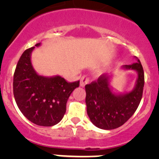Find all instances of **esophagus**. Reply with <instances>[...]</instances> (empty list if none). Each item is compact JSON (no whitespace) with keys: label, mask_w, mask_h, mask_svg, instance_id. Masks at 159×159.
<instances>
[{"label":"esophagus","mask_w":159,"mask_h":159,"mask_svg":"<svg viewBox=\"0 0 159 159\" xmlns=\"http://www.w3.org/2000/svg\"><path fill=\"white\" fill-rule=\"evenodd\" d=\"M90 81L89 78L87 76V75H84V76L81 77V81H80V85L81 87H84L87 84H89Z\"/></svg>","instance_id":"obj_1"}]
</instances>
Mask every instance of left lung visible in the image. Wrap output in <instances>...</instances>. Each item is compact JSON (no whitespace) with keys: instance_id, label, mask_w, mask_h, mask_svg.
<instances>
[{"instance_id":"8db88e82","label":"left lung","mask_w":159,"mask_h":159,"mask_svg":"<svg viewBox=\"0 0 159 159\" xmlns=\"http://www.w3.org/2000/svg\"><path fill=\"white\" fill-rule=\"evenodd\" d=\"M124 68L135 70L139 74L134 89L123 95L111 91L108 76L105 74L86 84L85 102L91 122L102 129L111 130L124 125L137 110L143 94L145 75L140 61Z\"/></svg>"}]
</instances>
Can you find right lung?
Here are the masks:
<instances>
[{
    "label": "right lung",
    "mask_w": 159,
    "mask_h": 159,
    "mask_svg": "<svg viewBox=\"0 0 159 159\" xmlns=\"http://www.w3.org/2000/svg\"><path fill=\"white\" fill-rule=\"evenodd\" d=\"M40 43L35 44L36 47ZM34 47L25 50L16 66L13 92L21 113L34 124L53 126L63 118L66 104L80 81L68 82L60 76L46 78L38 75L30 61Z\"/></svg>",
    "instance_id": "1"
}]
</instances>
